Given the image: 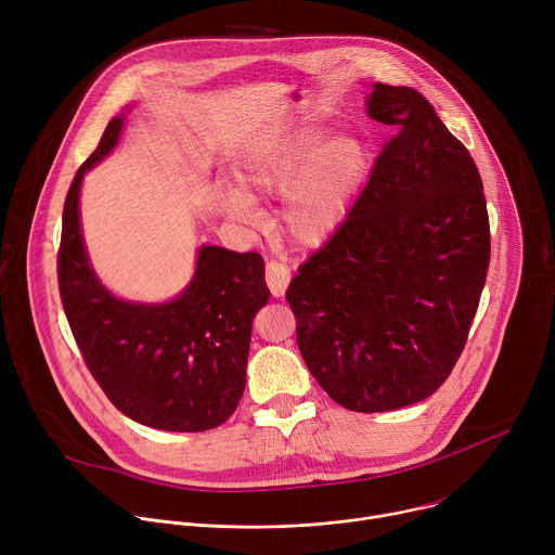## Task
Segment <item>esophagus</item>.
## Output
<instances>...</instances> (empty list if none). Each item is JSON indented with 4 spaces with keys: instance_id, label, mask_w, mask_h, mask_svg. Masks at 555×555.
<instances>
[{
    "instance_id": "esophagus-1",
    "label": "esophagus",
    "mask_w": 555,
    "mask_h": 555,
    "mask_svg": "<svg viewBox=\"0 0 555 555\" xmlns=\"http://www.w3.org/2000/svg\"><path fill=\"white\" fill-rule=\"evenodd\" d=\"M266 283H268L272 296H276V298L283 296L287 285H289V270H287V266H283L279 261H270L266 266Z\"/></svg>"
}]
</instances>
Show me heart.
Returning <instances> with one entry per match:
<instances>
[{
    "label": "heart",
    "mask_w": 555,
    "mask_h": 555,
    "mask_svg": "<svg viewBox=\"0 0 555 555\" xmlns=\"http://www.w3.org/2000/svg\"><path fill=\"white\" fill-rule=\"evenodd\" d=\"M321 125H296L255 142L236 165V186L221 195L234 219H257L255 197L283 195L281 230L305 250L327 246L347 223L371 157L351 133L330 138Z\"/></svg>",
    "instance_id": "b5f03b06"
}]
</instances>
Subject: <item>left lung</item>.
Wrapping results in <instances>:
<instances>
[{
	"instance_id": "left-lung-1",
	"label": "left lung",
	"mask_w": 555,
	"mask_h": 555,
	"mask_svg": "<svg viewBox=\"0 0 555 555\" xmlns=\"http://www.w3.org/2000/svg\"><path fill=\"white\" fill-rule=\"evenodd\" d=\"M392 129L347 223L287 287L300 356L340 406L417 404L456 364L490 266L483 182L413 88L373 83Z\"/></svg>"
}]
</instances>
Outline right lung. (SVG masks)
I'll list each match as a JSON object with an SVG mask.
<instances>
[{"mask_svg": "<svg viewBox=\"0 0 555 555\" xmlns=\"http://www.w3.org/2000/svg\"><path fill=\"white\" fill-rule=\"evenodd\" d=\"M125 114L109 120L76 171L63 206L59 292L74 340L109 402L133 422L171 433L221 426L240 404L257 311L270 300L257 253L202 246L191 283L167 302L112 294L96 276L81 230L83 176L120 140Z\"/></svg>", "mask_w": 555, "mask_h": 555, "instance_id": "obj_1", "label": "right lung"}]
</instances>
